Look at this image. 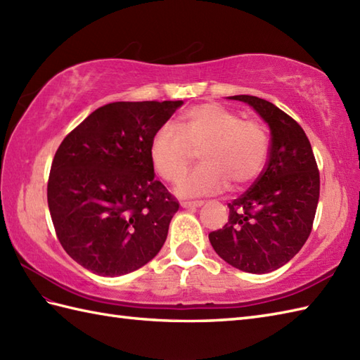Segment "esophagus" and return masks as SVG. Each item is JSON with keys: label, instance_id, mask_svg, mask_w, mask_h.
I'll return each instance as SVG.
<instances>
[{"label": "esophagus", "instance_id": "1", "mask_svg": "<svg viewBox=\"0 0 360 360\" xmlns=\"http://www.w3.org/2000/svg\"><path fill=\"white\" fill-rule=\"evenodd\" d=\"M204 202L202 201H182L181 207L184 209H195V207H201Z\"/></svg>", "mask_w": 360, "mask_h": 360}]
</instances>
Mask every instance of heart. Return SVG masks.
<instances>
[{
    "label": "heart",
    "mask_w": 360,
    "mask_h": 360,
    "mask_svg": "<svg viewBox=\"0 0 360 360\" xmlns=\"http://www.w3.org/2000/svg\"><path fill=\"white\" fill-rule=\"evenodd\" d=\"M269 137L257 120L243 119L219 103L192 106L173 124L160 127L150 143L155 172L178 182L201 151L202 167L179 182L178 193L200 196L218 193L229 182L243 187L258 178L266 164Z\"/></svg>",
    "instance_id": "obj_1"
}]
</instances>
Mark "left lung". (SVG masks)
I'll use <instances>...</instances> for the list:
<instances>
[{"instance_id":"obj_1","label":"left lung","mask_w":360,"mask_h":360,"mask_svg":"<svg viewBox=\"0 0 360 360\" xmlns=\"http://www.w3.org/2000/svg\"><path fill=\"white\" fill-rule=\"evenodd\" d=\"M250 105L269 125L267 164L248 192L227 204L229 221L209 240L236 269L267 274L303 248L314 223L320 174L303 128L274 103L255 96H232Z\"/></svg>"}]
</instances>
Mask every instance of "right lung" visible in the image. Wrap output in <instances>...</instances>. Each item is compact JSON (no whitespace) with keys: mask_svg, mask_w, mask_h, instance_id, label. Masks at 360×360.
I'll list each match as a JSON object with an SVG mask.
<instances>
[{"mask_svg":"<svg viewBox=\"0 0 360 360\" xmlns=\"http://www.w3.org/2000/svg\"><path fill=\"white\" fill-rule=\"evenodd\" d=\"M182 103H108L60 143L48 181L49 212L60 244L85 269L119 277L164 246L179 202L155 179L150 143Z\"/></svg>","mask_w":360,"mask_h":360,"instance_id":"add662e5","label":"right lung"}]
</instances>
